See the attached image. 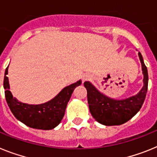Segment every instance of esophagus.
<instances>
[{"label":"esophagus","mask_w":157,"mask_h":157,"mask_svg":"<svg viewBox=\"0 0 157 157\" xmlns=\"http://www.w3.org/2000/svg\"><path fill=\"white\" fill-rule=\"evenodd\" d=\"M89 75L88 74H86V75H84V77H83V78H82V80H83V81H84V80H88V78H89Z\"/></svg>","instance_id":"esophagus-1"}]
</instances>
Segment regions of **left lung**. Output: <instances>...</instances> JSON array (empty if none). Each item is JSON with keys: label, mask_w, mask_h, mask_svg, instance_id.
I'll use <instances>...</instances> for the list:
<instances>
[{"label": "left lung", "mask_w": 157, "mask_h": 157, "mask_svg": "<svg viewBox=\"0 0 157 157\" xmlns=\"http://www.w3.org/2000/svg\"><path fill=\"white\" fill-rule=\"evenodd\" d=\"M144 76L143 87L135 95L123 99L110 98L102 93L89 81L84 83L88 92V103L92 117L104 126H118L131 119L139 111L144 101L148 90V75L142 55L138 53Z\"/></svg>", "instance_id": "8db88e82"}]
</instances>
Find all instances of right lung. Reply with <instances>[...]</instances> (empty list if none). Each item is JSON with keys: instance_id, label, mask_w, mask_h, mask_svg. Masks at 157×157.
Returning <instances> with one entry per match:
<instances>
[{"instance_id": "right-lung-1", "label": "right lung", "mask_w": 157, "mask_h": 157, "mask_svg": "<svg viewBox=\"0 0 157 157\" xmlns=\"http://www.w3.org/2000/svg\"><path fill=\"white\" fill-rule=\"evenodd\" d=\"M9 66L6 68L4 78L5 99L11 111L19 121L31 128L49 130L55 128L62 122L68 102L72 93L77 86L81 84V80L66 86L50 101L41 104H28L19 101L13 97L9 91Z\"/></svg>"}]
</instances>
